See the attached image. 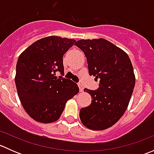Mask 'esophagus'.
I'll return each mask as SVG.
<instances>
[{"label":"esophagus","mask_w":154,"mask_h":154,"mask_svg":"<svg viewBox=\"0 0 154 154\" xmlns=\"http://www.w3.org/2000/svg\"><path fill=\"white\" fill-rule=\"evenodd\" d=\"M78 87H79V89H80V92H82V91H83V86H82V85L79 84Z\"/></svg>","instance_id":"obj_1"}]
</instances>
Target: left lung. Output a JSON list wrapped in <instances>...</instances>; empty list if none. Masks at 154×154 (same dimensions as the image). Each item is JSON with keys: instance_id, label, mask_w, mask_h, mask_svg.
<instances>
[{"instance_id": "obj_1", "label": "left lung", "mask_w": 154, "mask_h": 154, "mask_svg": "<svg viewBox=\"0 0 154 154\" xmlns=\"http://www.w3.org/2000/svg\"><path fill=\"white\" fill-rule=\"evenodd\" d=\"M74 45L85 54L89 75L100 79L97 90L84 88L91 103L80 109V121L90 130H106L128 106L136 83L133 65L127 53L104 38L81 39Z\"/></svg>"}]
</instances>
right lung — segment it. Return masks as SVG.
I'll list each match as a JSON object with an SVG mask.
<instances>
[{"label": "right lung", "mask_w": 154, "mask_h": 154, "mask_svg": "<svg viewBox=\"0 0 154 154\" xmlns=\"http://www.w3.org/2000/svg\"><path fill=\"white\" fill-rule=\"evenodd\" d=\"M76 40L51 35L37 40L18 57L15 77L18 95L33 120L48 124L60 119L66 102L79 92L64 74L63 57Z\"/></svg>", "instance_id": "right-lung-1"}]
</instances>
